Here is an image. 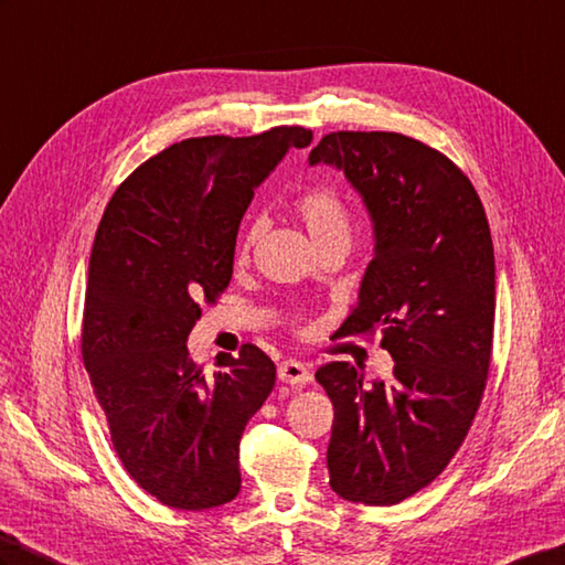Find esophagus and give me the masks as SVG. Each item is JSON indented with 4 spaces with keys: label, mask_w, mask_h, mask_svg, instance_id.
<instances>
[{
    "label": "esophagus",
    "mask_w": 565,
    "mask_h": 565,
    "mask_svg": "<svg viewBox=\"0 0 565 565\" xmlns=\"http://www.w3.org/2000/svg\"><path fill=\"white\" fill-rule=\"evenodd\" d=\"M278 379L282 383H290V386H305V383L311 381V374L307 364H301L297 360H287L278 366Z\"/></svg>",
    "instance_id": "obj_1"
}]
</instances>
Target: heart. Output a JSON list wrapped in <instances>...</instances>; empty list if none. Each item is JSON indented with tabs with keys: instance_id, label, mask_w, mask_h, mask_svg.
<instances>
[{
	"instance_id": "1",
	"label": "heart",
	"mask_w": 565,
	"mask_h": 565,
	"mask_svg": "<svg viewBox=\"0 0 565 565\" xmlns=\"http://www.w3.org/2000/svg\"><path fill=\"white\" fill-rule=\"evenodd\" d=\"M295 213L299 215L301 223H305L311 242L316 244V249L333 239H350L348 209H345V203H342V199L338 196L335 189H330V186L307 189L305 194L295 201ZM258 230H260V225L256 223L249 227V232H246V237L242 242V252H239L242 258H246V252H249V246H252L254 237L258 235Z\"/></svg>"
}]
</instances>
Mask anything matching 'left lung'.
I'll use <instances>...</instances> for the list:
<instances>
[{
    "label": "left lung",
    "instance_id": "1",
    "mask_svg": "<svg viewBox=\"0 0 565 565\" xmlns=\"http://www.w3.org/2000/svg\"><path fill=\"white\" fill-rule=\"evenodd\" d=\"M309 164L345 174L374 235L342 333L381 330L395 362L388 383L348 362L316 371L335 409L330 487L352 503L393 505L444 472L487 386L497 309L487 213L456 164L403 134H328Z\"/></svg>",
    "mask_w": 565,
    "mask_h": 565
}]
</instances>
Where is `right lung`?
<instances>
[{
  "instance_id": "obj_1",
  "label": "right lung",
  "mask_w": 565,
  "mask_h": 565,
  "mask_svg": "<svg viewBox=\"0 0 565 565\" xmlns=\"http://www.w3.org/2000/svg\"><path fill=\"white\" fill-rule=\"evenodd\" d=\"M309 129L203 136L164 148L109 199L95 232L81 352L121 465L179 511L239 493V441L275 386L256 345L220 352L213 379L189 356L201 319L232 278L242 215L254 189Z\"/></svg>"
}]
</instances>
